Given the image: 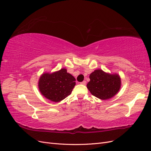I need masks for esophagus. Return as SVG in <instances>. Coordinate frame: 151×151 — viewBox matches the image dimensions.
Instances as JSON below:
<instances>
[{
  "instance_id": "obj_1",
  "label": "esophagus",
  "mask_w": 151,
  "mask_h": 151,
  "mask_svg": "<svg viewBox=\"0 0 151 151\" xmlns=\"http://www.w3.org/2000/svg\"><path fill=\"white\" fill-rule=\"evenodd\" d=\"M81 84H83V85H86V81H83V82H81Z\"/></svg>"
}]
</instances>
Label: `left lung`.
<instances>
[{
    "label": "left lung",
    "mask_w": 151,
    "mask_h": 151,
    "mask_svg": "<svg viewBox=\"0 0 151 151\" xmlns=\"http://www.w3.org/2000/svg\"><path fill=\"white\" fill-rule=\"evenodd\" d=\"M89 78L87 88L91 94L99 99L106 100L111 98L120 89L121 79L116 74H108L98 69L91 73Z\"/></svg>",
    "instance_id": "left-lung-1"
}]
</instances>
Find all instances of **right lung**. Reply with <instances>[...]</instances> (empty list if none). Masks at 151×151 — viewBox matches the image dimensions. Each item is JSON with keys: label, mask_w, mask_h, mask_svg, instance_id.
I'll use <instances>...</instances> for the list:
<instances>
[{"label": "right lung", "mask_w": 151, "mask_h": 151, "mask_svg": "<svg viewBox=\"0 0 151 151\" xmlns=\"http://www.w3.org/2000/svg\"><path fill=\"white\" fill-rule=\"evenodd\" d=\"M76 85V79L65 68L52 74L44 73L38 81L40 93L48 99L60 102L71 94Z\"/></svg>", "instance_id": "add662e5"}]
</instances>
